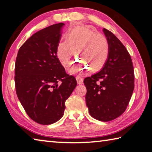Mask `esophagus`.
<instances>
[{"instance_id": "esophagus-1", "label": "esophagus", "mask_w": 152, "mask_h": 152, "mask_svg": "<svg viewBox=\"0 0 152 152\" xmlns=\"http://www.w3.org/2000/svg\"><path fill=\"white\" fill-rule=\"evenodd\" d=\"M76 79H77V84H78V85H81V84H83V78H82L81 77L77 76V77H76Z\"/></svg>"}]
</instances>
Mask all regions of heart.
<instances>
[{
	"instance_id": "b5f03b06",
	"label": "heart",
	"mask_w": 152,
	"mask_h": 152,
	"mask_svg": "<svg viewBox=\"0 0 152 152\" xmlns=\"http://www.w3.org/2000/svg\"><path fill=\"white\" fill-rule=\"evenodd\" d=\"M75 52L80 60H76L69 69L71 73H82L88 69L92 72H98L109 56L110 44L103 34L88 27H77L67 33V39L58 42L56 56L61 66H69Z\"/></svg>"
}]
</instances>
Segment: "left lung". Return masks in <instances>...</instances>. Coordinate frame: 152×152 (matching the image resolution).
<instances>
[{"label": "left lung", "instance_id": "obj_1", "mask_svg": "<svg viewBox=\"0 0 152 152\" xmlns=\"http://www.w3.org/2000/svg\"><path fill=\"white\" fill-rule=\"evenodd\" d=\"M110 44L109 56L100 72L86 77V104L90 115L107 122L121 115L127 107L134 88L132 59L123 43L104 28Z\"/></svg>", "mask_w": 152, "mask_h": 152}]
</instances>
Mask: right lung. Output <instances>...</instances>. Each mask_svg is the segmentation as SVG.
I'll list each match as a JSON object with an SVG mask.
<instances>
[{
	"label": "right lung",
	"instance_id": "right-lung-1",
	"mask_svg": "<svg viewBox=\"0 0 152 152\" xmlns=\"http://www.w3.org/2000/svg\"><path fill=\"white\" fill-rule=\"evenodd\" d=\"M63 23L39 31L21 46L15 64L18 98L31 119L50 125L63 116L65 102L77 86L56 56Z\"/></svg>",
	"mask_w": 152,
	"mask_h": 152
}]
</instances>
